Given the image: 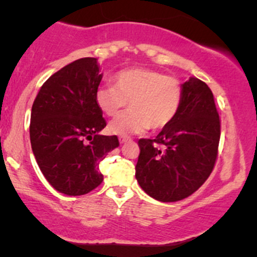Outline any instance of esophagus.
<instances>
[{
  "label": "esophagus",
  "mask_w": 257,
  "mask_h": 257,
  "mask_svg": "<svg viewBox=\"0 0 257 257\" xmlns=\"http://www.w3.org/2000/svg\"><path fill=\"white\" fill-rule=\"evenodd\" d=\"M129 141H131V138H129V137H120V138H119V143L120 144L126 143V142H129Z\"/></svg>",
  "instance_id": "1"
}]
</instances>
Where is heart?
Listing matches in <instances>:
<instances>
[{"label":"heart","instance_id":"1","mask_svg":"<svg viewBox=\"0 0 257 257\" xmlns=\"http://www.w3.org/2000/svg\"><path fill=\"white\" fill-rule=\"evenodd\" d=\"M113 87L95 92V104L108 116L124 107L131 109L113 119L108 132L114 136L163 129L175 118L183 100V87L177 78L148 68H126L112 78Z\"/></svg>","mask_w":257,"mask_h":257}]
</instances>
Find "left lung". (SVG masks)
<instances>
[{"mask_svg":"<svg viewBox=\"0 0 257 257\" xmlns=\"http://www.w3.org/2000/svg\"><path fill=\"white\" fill-rule=\"evenodd\" d=\"M175 118L155 139H141L136 178L149 196L163 203L195 193L214 169L220 119L206 83L190 77Z\"/></svg>","mask_w":257,"mask_h":257,"instance_id":"8db88e82","label":"left lung"}]
</instances>
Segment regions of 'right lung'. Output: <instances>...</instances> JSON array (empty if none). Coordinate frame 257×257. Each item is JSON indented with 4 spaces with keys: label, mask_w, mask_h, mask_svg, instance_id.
<instances>
[{
    "label": "right lung",
    "mask_w": 257,
    "mask_h": 257,
    "mask_svg": "<svg viewBox=\"0 0 257 257\" xmlns=\"http://www.w3.org/2000/svg\"><path fill=\"white\" fill-rule=\"evenodd\" d=\"M103 74L97 58L67 64L43 83L31 112L30 138L41 172L57 191L84 195L100 185L99 162L119 147L95 104Z\"/></svg>",
    "instance_id": "1"
}]
</instances>
